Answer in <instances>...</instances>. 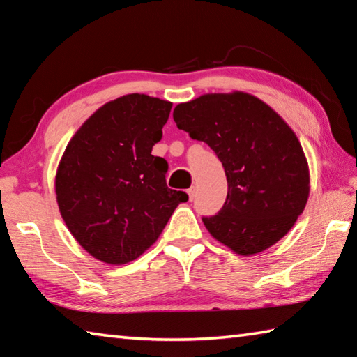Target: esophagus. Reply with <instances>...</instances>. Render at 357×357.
<instances>
[{"mask_svg": "<svg viewBox=\"0 0 357 357\" xmlns=\"http://www.w3.org/2000/svg\"><path fill=\"white\" fill-rule=\"evenodd\" d=\"M187 193H188V198H190V201L195 198V187H190L187 190Z\"/></svg>", "mask_w": 357, "mask_h": 357, "instance_id": "esophagus-1", "label": "esophagus"}]
</instances>
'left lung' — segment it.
Returning <instances> with one entry per match:
<instances>
[{
    "label": "left lung",
    "instance_id": "1",
    "mask_svg": "<svg viewBox=\"0 0 357 357\" xmlns=\"http://www.w3.org/2000/svg\"><path fill=\"white\" fill-rule=\"evenodd\" d=\"M173 119L192 139L208 144L225 170L224 207L202 218L211 236L241 256L261 253L284 238L310 193L307 158L290 126L244 92L178 104Z\"/></svg>",
    "mask_w": 357,
    "mask_h": 357
}]
</instances>
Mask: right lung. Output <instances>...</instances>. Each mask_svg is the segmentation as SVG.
Segmentation results:
<instances>
[{"mask_svg": "<svg viewBox=\"0 0 357 357\" xmlns=\"http://www.w3.org/2000/svg\"><path fill=\"white\" fill-rule=\"evenodd\" d=\"M172 105L139 93L104 104L73 135L59 161L55 192L67 229L105 264L139 257L188 199L167 187L169 165L151 155Z\"/></svg>", "mask_w": 357, "mask_h": 357, "instance_id": "obj_1", "label": "right lung"}]
</instances>
